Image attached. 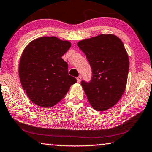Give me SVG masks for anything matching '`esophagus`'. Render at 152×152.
I'll list each match as a JSON object with an SVG mask.
<instances>
[{
	"label": "esophagus",
	"mask_w": 152,
	"mask_h": 152,
	"mask_svg": "<svg viewBox=\"0 0 152 152\" xmlns=\"http://www.w3.org/2000/svg\"><path fill=\"white\" fill-rule=\"evenodd\" d=\"M81 79H82V76H79L78 77H77V78H76L77 82H78V83H80V82L81 81Z\"/></svg>",
	"instance_id": "1"
}]
</instances>
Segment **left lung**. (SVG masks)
I'll use <instances>...</instances> for the list:
<instances>
[{"mask_svg":"<svg viewBox=\"0 0 152 152\" xmlns=\"http://www.w3.org/2000/svg\"><path fill=\"white\" fill-rule=\"evenodd\" d=\"M78 46L85 53L92 68L89 83L81 85L91 106L96 111L110 109L126 89L129 59L123 42L114 34H99L82 40Z\"/></svg>","mask_w":152,"mask_h":152,"instance_id":"obj_1","label":"left lung"}]
</instances>
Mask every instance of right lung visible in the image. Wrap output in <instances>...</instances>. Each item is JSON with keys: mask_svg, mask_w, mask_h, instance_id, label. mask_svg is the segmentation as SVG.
<instances>
[{"mask_svg": "<svg viewBox=\"0 0 152 152\" xmlns=\"http://www.w3.org/2000/svg\"><path fill=\"white\" fill-rule=\"evenodd\" d=\"M70 47L68 40L42 37L31 41L24 49L19 76L28 97L38 106L53 107L76 83V79L68 74V66L61 58Z\"/></svg>", "mask_w": 152, "mask_h": 152, "instance_id": "right-lung-1", "label": "right lung"}]
</instances>
